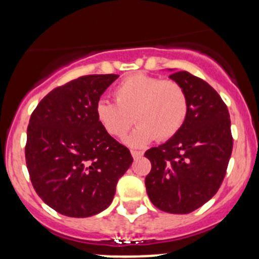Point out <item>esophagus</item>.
<instances>
[{"label":"esophagus","instance_id":"obj_1","mask_svg":"<svg viewBox=\"0 0 259 259\" xmlns=\"http://www.w3.org/2000/svg\"><path fill=\"white\" fill-rule=\"evenodd\" d=\"M131 154H132L133 158L137 159V158H141V157L143 156V152L142 151H135V149H132V151H131Z\"/></svg>","mask_w":259,"mask_h":259}]
</instances>
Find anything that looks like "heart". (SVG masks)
I'll list each match as a JSON object with an SVG mask.
<instances>
[{"instance_id":"heart-1","label":"heart","mask_w":259,"mask_h":259,"mask_svg":"<svg viewBox=\"0 0 259 259\" xmlns=\"http://www.w3.org/2000/svg\"><path fill=\"white\" fill-rule=\"evenodd\" d=\"M113 95L116 102L100 100L96 103V118L116 138L123 137L135 119L137 127L126 140L133 147H142L154 138L169 140L187 119V93L172 79L136 73L117 84Z\"/></svg>"}]
</instances>
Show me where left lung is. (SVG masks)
I'll use <instances>...</instances> for the list:
<instances>
[{"label":"left lung","mask_w":259,"mask_h":259,"mask_svg":"<svg viewBox=\"0 0 259 259\" xmlns=\"http://www.w3.org/2000/svg\"><path fill=\"white\" fill-rule=\"evenodd\" d=\"M188 97V116L180 132L146 151L151 172L146 189L163 212L191 213L208 202L221 187L232 148L231 119L226 103L206 81L187 71L175 72Z\"/></svg>","instance_id":"left-lung-1"}]
</instances>
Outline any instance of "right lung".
<instances>
[{
	"label": "right lung",
	"instance_id": "right-lung-1",
	"mask_svg": "<svg viewBox=\"0 0 259 259\" xmlns=\"http://www.w3.org/2000/svg\"><path fill=\"white\" fill-rule=\"evenodd\" d=\"M118 74H89L52 90L32 112L25 147L32 186L67 217L107 208L133 158L101 127L95 106Z\"/></svg>",
	"mask_w": 259,
	"mask_h": 259
}]
</instances>
